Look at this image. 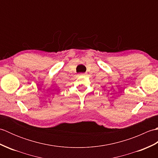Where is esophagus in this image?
I'll list each match as a JSON object with an SVG mask.
<instances>
[{
	"instance_id": "obj_1",
	"label": "esophagus",
	"mask_w": 158,
	"mask_h": 158,
	"mask_svg": "<svg viewBox=\"0 0 158 158\" xmlns=\"http://www.w3.org/2000/svg\"><path fill=\"white\" fill-rule=\"evenodd\" d=\"M81 75L82 76H86L87 75V73H82Z\"/></svg>"
}]
</instances>
